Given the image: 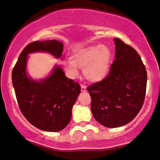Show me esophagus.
<instances>
[{
    "instance_id": "34e87169",
    "label": "esophagus",
    "mask_w": 160,
    "mask_h": 160,
    "mask_svg": "<svg viewBox=\"0 0 160 160\" xmlns=\"http://www.w3.org/2000/svg\"><path fill=\"white\" fill-rule=\"evenodd\" d=\"M81 92H86V87L85 86L83 85L81 86Z\"/></svg>"
}]
</instances>
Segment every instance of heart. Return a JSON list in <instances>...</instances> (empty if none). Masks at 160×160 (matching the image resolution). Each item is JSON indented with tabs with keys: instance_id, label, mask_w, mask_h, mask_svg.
Here are the masks:
<instances>
[{
	"instance_id": "obj_1",
	"label": "heart",
	"mask_w": 160,
	"mask_h": 160,
	"mask_svg": "<svg viewBox=\"0 0 160 160\" xmlns=\"http://www.w3.org/2000/svg\"><path fill=\"white\" fill-rule=\"evenodd\" d=\"M71 58L72 61H65L63 64L70 78H77L79 74L78 68H81L86 80L98 82L104 80L109 74L112 52L106 46H89L77 49Z\"/></svg>"
}]
</instances>
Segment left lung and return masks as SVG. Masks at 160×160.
<instances>
[{
	"label": "left lung",
	"mask_w": 160,
	"mask_h": 160,
	"mask_svg": "<svg viewBox=\"0 0 160 160\" xmlns=\"http://www.w3.org/2000/svg\"><path fill=\"white\" fill-rule=\"evenodd\" d=\"M113 40L116 59L109 74L87 88L93 117L108 128L120 127L136 117L144 103L148 80L136 50L118 38Z\"/></svg>",
	"instance_id": "left-lung-1"
}]
</instances>
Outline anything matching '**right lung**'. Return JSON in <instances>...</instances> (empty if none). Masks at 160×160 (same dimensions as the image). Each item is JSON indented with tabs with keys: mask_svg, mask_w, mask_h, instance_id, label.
I'll return each instance as SVG.
<instances>
[{
	"mask_svg": "<svg viewBox=\"0 0 160 160\" xmlns=\"http://www.w3.org/2000/svg\"><path fill=\"white\" fill-rule=\"evenodd\" d=\"M62 52L63 43L57 40L33 42L21 52L12 72L22 113L30 123L46 132H59L68 126L81 89L58 65L46 78L34 80L28 74L27 62L29 54L35 52H47L63 60Z\"/></svg>",
	"mask_w": 160,
	"mask_h": 160,
	"instance_id": "1",
	"label": "right lung"
}]
</instances>
